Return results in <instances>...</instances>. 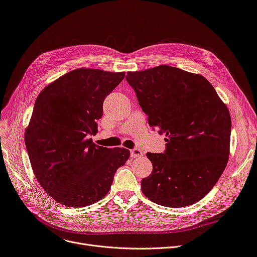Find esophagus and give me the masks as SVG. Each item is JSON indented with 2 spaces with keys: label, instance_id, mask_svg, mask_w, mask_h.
Instances as JSON below:
<instances>
[{
  "label": "esophagus",
  "instance_id": "34e87169",
  "mask_svg": "<svg viewBox=\"0 0 257 257\" xmlns=\"http://www.w3.org/2000/svg\"><path fill=\"white\" fill-rule=\"evenodd\" d=\"M130 155L132 158H138V157H142L143 156V151L140 149H132L130 151Z\"/></svg>",
  "mask_w": 257,
  "mask_h": 257
}]
</instances>
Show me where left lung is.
I'll return each mask as SVG.
<instances>
[{"mask_svg": "<svg viewBox=\"0 0 257 257\" xmlns=\"http://www.w3.org/2000/svg\"><path fill=\"white\" fill-rule=\"evenodd\" d=\"M150 127L165 133V153H147L153 166L143 194L167 207L192 205L223 174L230 148L231 118L209 81L170 65L128 72Z\"/></svg>", "mask_w": 257, "mask_h": 257, "instance_id": "1", "label": "left lung"}]
</instances>
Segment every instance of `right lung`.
Returning a JSON list of instances; mask_svg holds the SVG:
<instances>
[{
  "mask_svg": "<svg viewBox=\"0 0 257 257\" xmlns=\"http://www.w3.org/2000/svg\"><path fill=\"white\" fill-rule=\"evenodd\" d=\"M125 73L77 69L48 84L35 101L25 144L39 184L58 203L84 207L109 192L130 151L92 143L103 102Z\"/></svg>",
  "mask_w": 257,
  "mask_h": 257,
  "instance_id": "obj_1",
  "label": "right lung"
}]
</instances>
